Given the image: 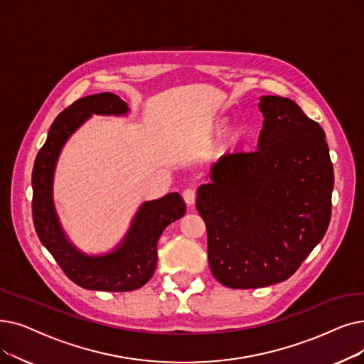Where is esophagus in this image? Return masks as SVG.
Wrapping results in <instances>:
<instances>
[{"mask_svg": "<svg viewBox=\"0 0 364 364\" xmlns=\"http://www.w3.org/2000/svg\"><path fill=\"white\" fill-rule=\"evenodd\" d=\"M183 199L187 203V207H193L196 200V192L193 188H187V191L183 192Z\"/></svg>", "mask_w": 364, "mask_h": 364, "instance_id": "esophagus-1", "label": "esophagus"}]
</instances>
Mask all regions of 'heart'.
I'll return each instance as SVG.
<instances>
[{
    "label": "heart",
    "mask_w": 364,
    "mask_h": 364,
    "mask_svg": "<svg viewBox=\"0 0 364 364\" xmlns=\"http://www.w3.org/2000/svg\"><path fill=\"white\" fill-rule=\"evenodd\" d=\"M226 124H228V120L226 119H220V120H217L211 128H210V131H208V136L210 138H215V136H218L221 132L225 131V128H226ZM245 135H247V131H245V128L242 124H235V126H232V128L229 129V132L226 134V138H225V150H233L236 146L238 144H241V141L245 138Z\"/></svg>",
    "instance_id": "1"
}]
</instances>
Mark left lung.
<instances>
[{
	"label": "left lung",
	"mask_w": 364,
	"mask_h": 364,
	"mask_svg": "<svg viewBox=\"0 0 364 364\" xmlns=\"http://www.w3.org/2000/svg\"><path fill=\"white\" fill-rule=\"evenodd\" d=\"M257 151L221 157L196 192L208 263L229 289L290 278L330 223L335 176L326 134L294 101L260 97Z\"/></svg>",
	"instance_id": "left-lung-1"
}]
</instances>
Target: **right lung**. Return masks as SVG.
I'll return each mask as SVG.
<instances>
[{"mask_svg":"<svg viewBox=\"0 0 364 364\" xmlns=\"http://www.w3.org/2000/svg\"><path fill=\"white\" fill-rule=\"evenodd\" d=\"M131 108L117 95L102 92L77 100L52 123L33 169V218L41 244L49 250L65 275L86 290L131 291L153 277L157 241L172 221L181 218L186 203L172 192L139 205L123 238L107 252L87 255L60 225L53 200L55 171L60 151L73 134L92 116L128 117Z\"/></svg>","mask_w":364,"mask_h":364,"instance_id":"add662e5","label":"right lung"}]
</instances>
